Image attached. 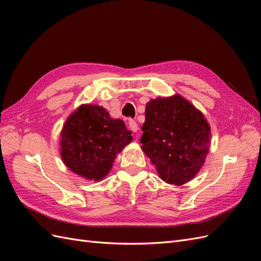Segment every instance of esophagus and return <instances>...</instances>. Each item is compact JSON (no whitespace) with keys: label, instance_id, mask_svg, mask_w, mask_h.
<instances>
[{"label":"esophagus","instance_id":"34e87169","mask_svg":"<svg viewBox=\"0 0 261 261\" xmlns=\"http://www.w3.org/2000/svg\"><path fill=\"white\" fill-rule=\"evenodd\" d=\"M128 124H129V128H130V130H132V132L136 133V132L138 130V125H137L136 121H134V120H129Z\"/></svg>","mask_w":261,"mask_h":261}]
</instances>
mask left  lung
Returning <instances> with one entry per match:
<instances>
[{
    "mask_svg": "<svg viewBox=\"0 0 261 261\" xmlns=\"http://www.w3.org/2000/svg\"><path fill=\"white\" fill-rule=\"evenodd\" d=\"M145 115L140 144L158 174L173 185L191 180L209 151L210 126L202 113L175 94L150 100Z\"/></svg>",
    "mask_w": 261,
    "mask_h": 261,
    "instance_id": "obj_1",
    "label": "left lung"
}]
</instances>
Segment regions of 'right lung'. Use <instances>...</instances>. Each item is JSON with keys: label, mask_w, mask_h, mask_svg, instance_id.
I'll return each instance as SVG.
<instances>
[{"label": "right lung", "mask_w": 261, "mask_h": 261, "mask_svg": "<svg viewBox=\"0 0 261 261\" xmlns=\"http://www.w3.org/2000/svg\"><path fill=\"white\" fill-rule=\"evenodd\" d=\"M61 136L63 162L76 174L94 180L108 174L116 154L133 139L122 120L91 105L80 107L67 118Z\"/></svg>", "instance_id": "add662e5"}]
</instances>
